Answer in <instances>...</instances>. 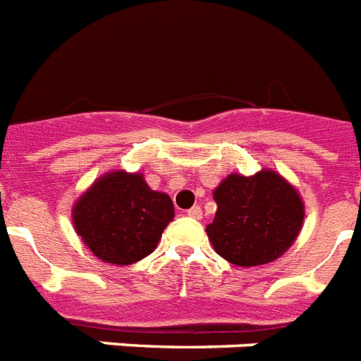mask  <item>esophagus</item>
Instances as JSON below:
<instances>
[{"instance_id": "obj_1", "label": "esophagus", "mask_w": 361, "mask_h": 361, "mask_svg": "<svg viewBox=\"0 0 361 361\" xmlns=\"http://www.w3.org/2000/svg\"><path fill=\"white\" fill-rule=\"evenodd\" d=\"M186 214H188V217L202 219V210H201V206H193V208H190V210H188Z\"/></svg>"}]
</instances>
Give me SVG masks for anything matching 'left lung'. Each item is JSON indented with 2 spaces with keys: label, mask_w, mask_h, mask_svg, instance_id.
<instances>
[{
  "label": "left lung",
  "mask_w": 361,
  "mask_h": 361,
  "mask_svg": "<svg viewBox=\"0 0 361 361\" xmlns=\"http://www.w3.org/2000/svg\"><path fill=\"white\" fill-rule=\"evenodd\" d=\"M215 217L206 233L214 250L237 267H261L285 254L300 235L305 202L281 173H230L214 190Z\"/></svg>",
  "instance_id": "1"
}]
</instances>
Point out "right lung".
<instances>
[{"label": "right lung", "instance_id": "obj_1", "mask_svg": "<svg viewBox=\"0 0 361 361\" xmlns=\"http://www.w3.org/2000/svg\"><path fill=\"white\" fill-rule=\"evenodd\" d=\"M71 217L94 257L126 267L155 250L175 208L168 193L147 186L144 173L115 169L100 175L78 197Z\"/></svg>", "mask_w": 361, "mask_h": 361}]
</instances>
